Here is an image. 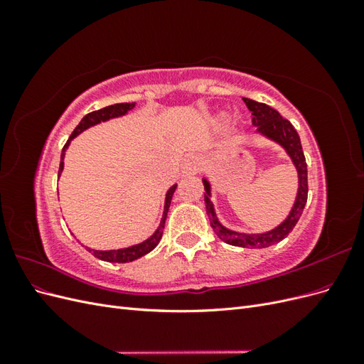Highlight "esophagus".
Masks as SVG:
<instances>
[{
	"instance_id": "34e87169",
	"label": "esophagus",
	"mask_w": 364,
	"mask_h": 364,
	"mask_svg": "<svg viewBox=\"0 0 364 364\" xmlns=\"http://www.w3.org/2000/svg\"><path fill=\"white\" fill-rule=\"evenodd\" d=\"M197 168V161L194 158H185L182 162V174H194Z\"/></svg>"
}]
</instances>
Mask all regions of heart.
I'll return each mask as SVG.
<instances>
[{
  "mask_svg": "<svg viewBox=\"0 0 364 364\" xmlns=\"http://www.w3.org/2000/svg\"><path fill=\"white\" fill-rule=\"evenodd\" d=\"M228 118H229V117H228L226 114H222V115H220V119H222V121H228Z\"/></svg>",
  "mask_w": 364,
  "mask_h": 364,
  "instance_id": "1",
  "label": "heart"
}]
</instances>
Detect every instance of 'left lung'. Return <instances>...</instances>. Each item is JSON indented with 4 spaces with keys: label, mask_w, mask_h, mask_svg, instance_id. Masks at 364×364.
Instances as JSON below:
<instances>
[{
    "label": "left lung",
    "mask_w": 364,
    "mask_h": 364,
    "mask_svg": "<svg viewBox=\"0 0 364 364\" xmlns=\"http://www.w3.org/2000/svg\"><path fill=\"white\" fill-rule=\"evenodd\" d=\"M247 109L252 112V124L257 127V132L266 138L278 142L287 151V155L291 158L294 167L297 170V178H299V188H297V196L294 205L289 217L284 220V222L277 226L274 229L269 230V232L264 234H241L235 232V230H230L225 228L222 223L218 222V218L214 211V205L211 202V185L206 179H203L205 185V203H206V214L209 217V222L214 229L217 237L225 241L228 245L238 246V247H252V249H264L272 245L279 243L281 240L287 237L293 228L296 226L297 220L302 215V211L306 203L308 197V178H306V162L301 146V138L297 135L296 129L290 123L289 119H285L279 115L278 111H274L270 106L258 103L255 100H250V98H243Z\"/></svg>",
    "instance_id": "left-lung-1"
}]
</instances>
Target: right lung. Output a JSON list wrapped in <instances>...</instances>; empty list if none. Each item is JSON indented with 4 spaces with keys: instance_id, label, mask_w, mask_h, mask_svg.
Listing matches in <instances>:
<instances>
[{
    "instance_id": "obj_1",
    "label": "right lung",
    "mask_w": 364,
    "mask_h": 364,
    "mask_svg": "<svg viewBox=\"0 0 364 364\" xmlns=\"http://www.w3.org/2000/svg\"><path fill=\"white\" fill-rule=\"evenodd\" d=\"M135 107V103H117V105H112V106H106L103 109H98V111H94V112H90L87 115H85L82 118V121L79 123V126H77L74 129V132L71 134L70 139L67 141V144L63 146V150H62V155H60V165H59V176L63 170V158H65V150L68 149L71 139H74L77 135L82 134L83 130H86L87 127L91 126H95L98 123H102V121H107L111 118H117V117H121V115H126L129 111H132V109ZM176 186L178 185H173L171 188L167 191V196H165V206H164V214H162V220H161V225L159 228L155 230V234H153L150 238H147L146 241H142V243L139 245H135V246H130V247H126V249H117V250H94V249H90L86 247V250H90L92 255L98 259H103V261H109V262H130L134 259H138L141 257H144L146 253H149L150 250L155 249L158 246V243L162 238V234H164V226H165V218H167V213H168V208H170V203H171V197H173V193L176 190Z\"/></svg>"
}]
</instances>
